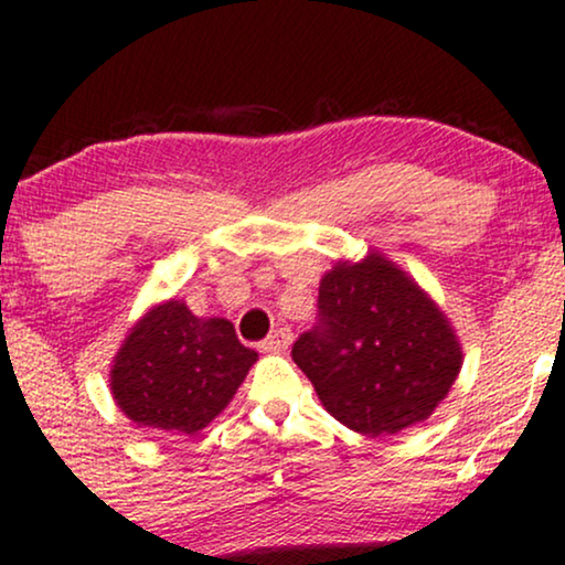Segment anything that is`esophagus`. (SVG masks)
Segmentation results:
<instances>
[{
  "mask_svg": "<svg viewBox=\"0 0 565 565\" xmlns=\"http://www.w3.org/2000/svg\"><path fill=\"white\" fill-rule=\"evenodd\" d=\"M291 345V329L287 327H278L274 334L268 337V340H263V350L265 353H284Z\"/></svg>",
  "mask_w": 565,
  "mask_h": 565,
  "instance_id": "esophagus-1",
  "label": "esophagus"
}]
</instances>
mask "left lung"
Here are the masks:
<instances>
[{"label": "left lung", "instance_id": "8db88e82", "mask_svg": "<svg viewBox=\"0 0 565 565\" xmlns=\"http://www.w3.org/2000/svg\"><path fill=\"white\" fill-rule=\"evenodd\" d=\"M291 359L323 408L364 436L425 423L462 369V348L444 310L406 270L369 252L340 260L319 287V323Z\"/></svg>", "mask_w": 565, "mask_h": 565}]
</instances>
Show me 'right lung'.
Returning a JSON list of instances; mask_svg holds the SVG:
<instances>
[{
  "instance_id": "add662e5",
  "label": "right lung",
  "mask_w": 565,
  "mask_h": 565,
  "mask_svg": "<svg viewBox=\"0 0 565 565\" xmlns=\"http://www.w3.org/2000/svg\"><path fill=\"white\" fill-rule=\"evenodd\" d=\"M255 361L228 319H199L183 300H167L129 329L114 355L111 395L138 427L196 436L231 404Z\"/></svg>"
}]
</instances>
